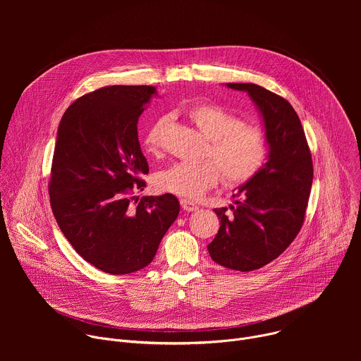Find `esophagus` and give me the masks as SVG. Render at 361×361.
I'll list each match as a JSON object with an SVG mask.
<instances>
[{
  "mask_svg": "<svg viewBox=\"0 0 361 361\" xmlns=\"http://www.w3.org/2000/svg\"><path fill=\"white\" fill-rule=\"evenodd\" d=\"M181 202V207H183V210L184 212H197L198 210V205L197 204H194L192 201H188V200H181L180 201Z\"/></svg>",
  "mask_w": 361,
  "mask_h": 361,
  "instance_id": "esophagus-1",
  "label": "esophagus"
}]
</instances>
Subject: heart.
I'll return each mask as SVG.
<instances>
[{
    "instance_id": "1",
    "label": "heart",
    "mask_w": 361,
    "mask_h": 361,
    "mask_svg": "<svg viewBox=\"0 0 361 361\" xmlns=\"http://www.w3.org/2000/svg\"><path fill=\"white\" fill-rule=\"evenodd\" d=\"M187 117L209 140L204 149V157L209 160L176 163L159 171L154 177L157 190L198 198L217 185L221 177L228 185H238L251 180L266 164L270 144L266 131L259 126L245 124L237 114L212 102L188 107ZM170 123V116H160L145 130L142 142L149 154H161Z\"/></svg>"
}]
</instances>
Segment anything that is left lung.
Returning <instances> with one entry per match:
<instances>
[{"label":"left lung","instance_id":"1","mask_svg":"<svg viewBox=\"0 0 361 361\" xmlns=\"http://www.w3.org/2000/svg\"><path fill=\"white\" fill-rule=\"evenodd\" d=\"M226 85L245 91L254 101L270 152L263 169L233 194L231 216L227 207L214 210L221 226L207 248L217 264L252 271L277 259L301 230L313 184V161L300 118L287 99L257 84Z\"/></svg>","mask_w":361,"mask_h":361}]
</instances>
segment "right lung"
Listing matches in <instances>:
<instances>
[{"instance_id": "add662e5", "label": "right lung", "mask_w": 361, "mask_h": 361, "mask_svg": "<svg viewBox=\"0 0 361 361\" xmlns=\"http://www.w3.org/2000/svg\"><path fill=\"white\" fill-rule=\"evenodd\" d=\"M152 95L151 85L102 87L75 99L57 131L51 209L74 250L109 274L147 267L180 213L169 192L131 205L148 174L137 123Z\"/></svg>"}]
</instances>
